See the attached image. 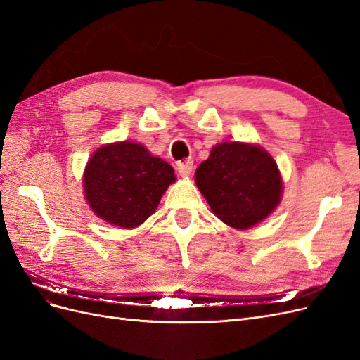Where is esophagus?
Returning a JSON list of instances; mask_svg holds the SVG:
<instances>
[{
    "mask_svg": "<svg viewBox=\"0 0 360 360\" xmlns=\"http://www.w3.org/2000/svg\"><path fill=\"white\" fill-rule=\"evenodd\" d=\"M177 169H179V172H180V176H181V177H188V176H191V174H192V169H193V162H192V160L183 162V163H180Z\"/></svg>",
    "mask_w": 360,
    "mask_h": 360,
    "instance_id": "esophagus-1",
    "label": "esophagus"
}]
</instances>
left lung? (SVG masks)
Returning <instances> with one entry per match:
<instances>
[{"mask_svg":"<svg viewBox=\"0 0 360 360\" xmlns=\"http://www.w3.org/2000/svg\"><path fill=\"white\" fill-rule=\"evenodd\" d=\"M212 212L236 230H246L274 212L282 198L276 162L255 144H216L195 172Z\"/></svg>","mask_w":360,"mask_h":360,"instance_id":"left-lung-1","label":"left lung"}]
</instances>
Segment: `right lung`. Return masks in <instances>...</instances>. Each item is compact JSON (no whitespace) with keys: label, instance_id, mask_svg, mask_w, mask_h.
<instances>
[{"label":"right lung","instance_id":"add662e5","mask_svg":"<svg viewBox=\"0 0 360 360\" xmlns=\"http://www.w3.org/2000/svg\"><path fill=\"white\" fill-rule=\"evenodd\" d=\"M174 169L138 143L108 144L94 151L84 172L85 200L96 216L120 228H135L153 214Z\"/></svg>","mask_w":360,"mask_h":360}]
</instances>
